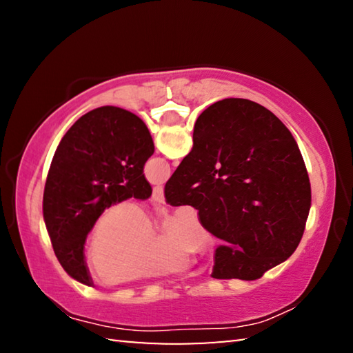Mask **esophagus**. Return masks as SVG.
I'll list each match as a JSON object with an SVG mask.
<instances>
[{
	"label": "esophagus",
	"mask_w": 353,
	"mask_h": 353,
	"mask_svg": "<svg viewBox=\"0 0 353 353\" xmlns=\"http://www.w3.org/2000/svg\"><path fill=\"white\" fill-rule=\"evenodd\" d=\"M152 201L154 202H159V204H163V202H165L163 187H160V185H157V187H154V190H152Z\"/></svg>",
	"instance_id": "1"
}]
</instances>
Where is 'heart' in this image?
Returning a JSON list of instances; mask_svg holds the SVG:
<instances>
[{
    "label": "heart",
    "instance_id": "heart-1",
    "mask_svg": "<svg viewBox=\"0 0 353 353\" xmlns=\"http://www.w3.org/2000/svg\"><path fill=\"white\" fill-rule=\"evenodd\" d=\"M210 238L190 213H177L154 235V223L135 202H117L94 221L87 265L101 283L121 285L182 271L188 250H204Z\"/></svg>",
    "mask_w": 353,
    "mask_h": 353
}]
</instances>
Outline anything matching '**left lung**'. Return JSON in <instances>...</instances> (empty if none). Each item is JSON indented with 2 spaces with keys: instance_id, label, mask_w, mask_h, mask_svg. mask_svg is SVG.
I'll list each match as a JSON object with an SVG mask.
<instances>
[{
  "instance_id": "8db88e82",
  "label": "left lung",
  "mask_w": 353,
  "mask_h": 353,
  "mask_svg": "<svg viewBox=\"0 0 353 353\" xmlns=\"http://www.w3.org/2000/svg\"><path fill=\"white\" fill-rule=\"evenodd\" d=\"M154 154L141 119L119 107H99L70 128L52 157L43 191V219L65 272L93 286L85 255L87 235L107 207L152 194L143 166Z\"/></svg>"
}]
</instances>
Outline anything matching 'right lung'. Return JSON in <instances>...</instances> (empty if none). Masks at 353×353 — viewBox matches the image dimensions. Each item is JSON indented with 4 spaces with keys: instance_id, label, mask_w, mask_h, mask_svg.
<instances>
[{
    "instance_id": "right-lung-1",
    "label": "right lung",
    "mask_w": 353,
    "mask_h": 353,
    "mask_svg": "<svg viewBox=\"0 0 353 353\" xmlns=\"http://www.w3.org/2000/svg\"><path fill=\"white\" fill-rule=\"evenodd\" d=\"M165 201L194 207L202 227L229 244L214 250L212 277L256 280L301 243L312 187L285 124L254 101L227 98L199 115Z\"/></svg>"
}]
</instances>
